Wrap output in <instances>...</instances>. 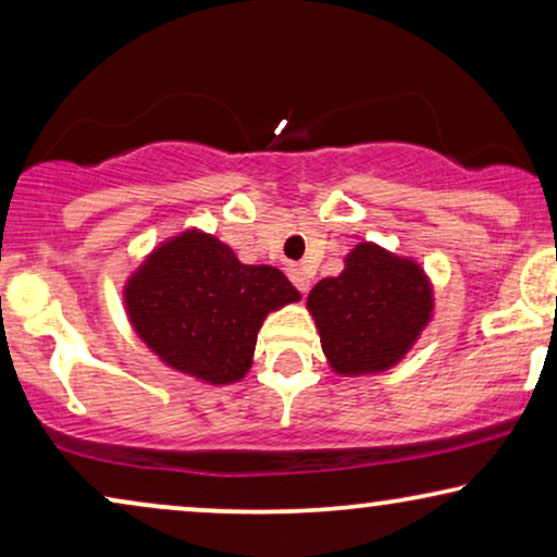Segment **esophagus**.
<instances>
[{"label":"esophagus","instance_id":"34e87169","mask_svg":"<svg viewBox=\"0 0 557 557\" xmlns=\"http://www.w3.org/2000/svg\"><path fill=\"white\" fill-rule=\"evenodd\" d=\"M288 278H292V284L299 288L301 294H307L309 292V284H311V276L307 271L301 269V265H292V269H288Z\"/></svg>","mask_w":557,"mask_h":557}]
</instances>
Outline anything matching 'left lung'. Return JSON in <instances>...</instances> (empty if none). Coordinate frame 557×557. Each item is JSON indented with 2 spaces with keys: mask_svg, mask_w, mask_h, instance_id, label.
Returning a JSON list of instances; mask_svg holds the SVG:
<instances>
[{
  "mask_svg": "<svg viewBox=\"0 0 557 557\" xmlns=\"http://www.w3.org/2000/svg\"><path fill=\"white\" fill-rule=\"evenodd\" d=\"M307 307L337 375L357 377L398 364L433 314V288L421 265L375 243H360L339 276L322 278Z\"/></svg>",
  "mask_w": 557,
  "mask_h": 557,
  "instance_id": "obj_1",
  "label": "left lung"
}]
</instances>
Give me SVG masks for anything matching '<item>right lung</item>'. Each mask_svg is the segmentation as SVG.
I'll return each instance as SVG.
<instances>
[{
    "label": "right lung",
    "mask_w": 557,
    "mask_h": 557,
    "mask_svg": "<svg viewBox=\"0 0 557 557\" xmlns=\"http://www.w3.org/2000/svg\"><path fill=\"white\" fill-rule=\"evenodd\" d=\"M299 299L278 269L240 263L202 231H185L151 250L124 286L126 314L144 345L210 385L246 377L263 319Z\"/></svg>",
    "instance_id": "add662e5"
}]
</instances>
